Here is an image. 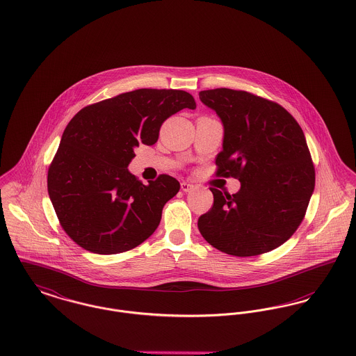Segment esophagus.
<instances>
[{"mask_svg":"<svg viewBox=\"0 0 356 356\" xmlns=\"http://www.w3.org/2000/svg\"><path fill=\"white\" fill-rule=\"evenodd\" d=\"M193 188H195L193 184H189V183H186V181L181 183V191H183V192H191Z\"/></svg>","mask_w":356,"mask_h":356,"instance_id":"esophagus-1","label":"esophagus"}]
</instances>
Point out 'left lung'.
Here are the masks:
<instances>
[{
  "mask_svg": "<svg viewBox=\"0 0 356 356\" xmlns=\"http://www.w3.org/2000/svg\"><path fill=\"white\" fill-rule=\"evenodd\" d=\"M200 101L220 118L223 149L218 176L241 189H219L197 220L203 238L235 257L259 255L285 243L300 226L314 189V168L302 129L282 106L248 91L215 88Z\"/></svg>",
  "mask_w": 356,
  "mask_h": 356,
  "instance_id": "obj_1",
  "label": "left lung"
}]
</instances>
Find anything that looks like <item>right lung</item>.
I'll return each mask as SVG.
<instances>
[{"mask_svg":"<svg viewBox=\"0 0 356 356\" xmlns=\"http://www.w3.org/2000/svg\"><path fill=\"white\" fill-rule=\"evenodd\" d=\"M183 108H196L187 91L140 88L87 106L70 121L48 169V195L76 245L124 252L159 227L180 183L160 175L145 186L127 165L134 147L156 144L163 122Z\"/></svg>","mask_w":356,"mask_h":356,"instance_id":"right-lung-1","label":"right lung"}]
</instances>
